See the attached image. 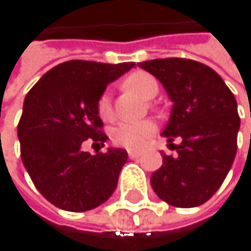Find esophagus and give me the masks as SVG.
I'll use <instances>...</instances> for the list:
<instances>
[{"instance_id": "obj_1", "label": "esophagus", "mask_w": 251, "mask_h": 251, "mask_svg": "<svg viewBox=\"0 0 251 251\" xmlns=\"http://www.w3.org/2000/svg\"><path fill=\"white\" fill-rule=\"evenodd\" d=\"M140 155H141L140 151H128V156H129L131 159H135V158H138Z\"/></svg>"}]
</instances>
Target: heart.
<instances>
[{
  "mask_svg": "<svg viewBox=\"0 0 251 251\" xmlns=\"http://www.w3.org/2000/svg\"><path fill=\"white\" fill-rule=\"evenodd\" d=\"M125 87L131 92H135L143 99H153L159 92V84L156 78L148 72H134L125 79ZM98 114L102 120L110 122L114 119V111L111 105V96L108 92L100 95L98 99ZM156 132V125L152 120L140 122H123L119 123L111 131V140L116 146L129 151L141 149L148 140Z\"/></svg>",
  "mask_w": 251,
  "mask_h": 251,
  "instance_id": "obj_1",
  "label": "heart"
}]
</instances>
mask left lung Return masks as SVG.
<instances>
[{
  "label": "left lung",
  "mask_w": 251,
  "mask_h": 251,
  "mask_svg": "<svg viewBox=\"0 0 251 251\" xmlns=\"http://www.w3.org/2000/svg\"><path fill=\"white\" fill-rule=\"evenodd\" d=\"M138 66L156 76L173 100L162 135L176 153H162L151 185L172 206L203 205L223 184L236 155L235 96L215 71L194 60L156 58ZM176 138L179 145L173 143Z\"/></svg>",
  "instance_id": "left-lung-1"
}]
</instances>
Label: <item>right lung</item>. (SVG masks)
<instances>
[{
	"label": "right lung",
	"mask_w": 251,
	"mask_h": 251,
	"mask_svg": "<svg viewBox=\"0 0 251 251\" xmlns=\"http://www.w3.org/2000/svg\"><path fill=\"white\" fill-rule=\"evenodd\" d=\"M135 63L64 61L26 93L18 123L21 158L39 193L60 209L84 212L108 200L128 159L123 149L90 155L82 146H103L98 114L105 87Z\"/></svg>",
	"instance_id": "1"
}]
</instances>
